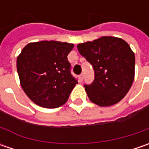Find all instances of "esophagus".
<instances>
[{
    "label": "esophagus",
    "mask_w": 149,
    "mask_h": 149,
    "mask_svg": "<svg viewBox=\"0 0 149 149\" xmlns=\"http://www.w3.org/2000/svg\"><path fill=\"white\" fill-rule=\"evenodd\" d=\"M79 79H80V81H83L84 79V74H81L80 75H79Z\"/></svg>",
    "instance_id": "34e87169"
}]
</instances>
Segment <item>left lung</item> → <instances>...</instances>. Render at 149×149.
I'll use <instances>...</instances> for the list:
<instances>
[{"instance_id":"left-lung-1","label":"left lung","mask_w":149,"mask_h":149,"mask_svg":"<svg viewBox=\"0 0 149 149\" xmlns=\"http://www.w3.org/2000/svg\"><path fill=\"white\" fill-rule=\"evenodd\" d=\"M77 48L95 70L94 82L84 85L89 100L100 107L118 103L134 79L135 56L129 44L121 38L102 36Z\"/></svg>"}]
</instances>
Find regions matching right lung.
Listing matches in <instances>:
<instances>
[{"instance_id":"add662e5","label":"right lung","mask_w":149,"mask_h":149,"mask_svg":"<svg viewBox=\"0 0 149 149\" xmlns=\"http://www.w3.org/2000/svg\"><path fill=\"white\" fill-rule=\"evenodd\" d=\"M74 44L56 40L31 42L16 60L20 86L36 104L54 109L65 104L78 84L67 55Z\"/></svg>"}]
</instances>
